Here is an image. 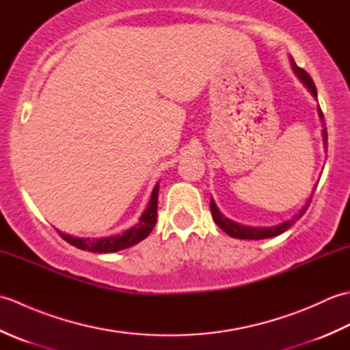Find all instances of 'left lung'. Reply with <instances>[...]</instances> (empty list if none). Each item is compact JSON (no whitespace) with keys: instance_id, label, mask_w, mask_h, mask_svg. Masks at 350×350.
I'll return each instance as SVG.
<instances>
[{"instance_id":"left-lung-1","label":"left lung","mask_w":350,"mask_h":350,"mask_svg":"<svg viewBox=\"0 0 350 350\" xmlns=\"http://www.w3.org/2000/svg\"><path fill=\"white\" fill-rule=\"evenodd\" d=\"M290 63H292V68L296 72V75H298L302 79V83L308 87V90L313 93L314 98H316L317 92H316V85L313 83V79H311V77L308 75L306 70H304L302 68H299V66L295 63L293 58H290ZM319 116H321L322 122H323L325 117H323V113H322L321 108H319ZM323 141H328V133H326V128H323ZM310 203H311V198L308 200L307 204L302 207L301 212L296 215V217H293L292 219H288L286 222H282V224H280V226L269 227V228H256V227H245V226H241V224H236V222L222 217L221 212L218 211L217 204L213 203V200H211V212H212L213 221L217 222V226L222 230V232H226L228 236L234 237V239H256V241H258V239H267V237H273V236H278L281 233H284L286 230H288L290 227H292L295 222L298 221L304 213H306Z\"/></svg>"}]
</instances>
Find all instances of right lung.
<instances>
[{"label":"right lung","mask_w":350,"mask_h":350,"mask_svg":"<svg viewBox=\"0 0 350 350\" xmlns=\"http://www.w3.org/2000/svg\"><path fill=\"white\" fill-rule=\"evenodd\" d=\"M158 191H159V185H156L153 192H152V198L148 202L147 209L144 211L143 217L139 218V222L129 230H126L122 234H116V236H109V237H100V239H90V237H73L69 234H64L62 232H58L63 239L77 247L79 250L84 251H92V252H116L124 248H129L132 245H135L141 242L143 239L150 234L156 224V215H158Z\"/></svg>","instance_id":"1"}]
</instances>
